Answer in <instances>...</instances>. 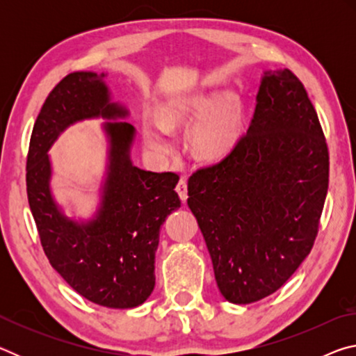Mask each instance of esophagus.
I'll return each instance as SVG.
<instances>
[{"label":"esophagus","instance_id":"obj_1","mask_svg":"<svg viewBox=\"0 0 356 356\" xmlns=\"http://www.w3.org/2000/svg\"><path fill=\"white\" fill-rule=\"evenodd\" d=\"M176 190H177V193H179L180 200H182V202H185L186 197H188V191H186V180H185V179H180V180H179Z\"/></svg>","mask_w":356,"mask_h":356}]
</instances>
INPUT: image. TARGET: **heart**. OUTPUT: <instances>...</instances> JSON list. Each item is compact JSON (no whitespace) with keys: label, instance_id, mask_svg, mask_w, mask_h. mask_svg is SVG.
Segmentation results:
<instances>
[{"label":"heart","instance_id":"heart-1","mask_svg":"<svg viewBox=\"0 0 356 356\" xmlns=\"http://www.w3.org/2000/svg\"><path fill=\"white\" fill-rule=\"evenodd\" d=\"M207 105L209 102L200 95H182L168 102L160 110V118L166 127H177L197 116ZM240 119L242 113L236 99L227 97L215 106L193 130L191 143L196 155L202 159H218L226 154L237 140ZM166 127L155 122L144 125V144L150 152L166 155L174 150V140Z\"/></svg>","mask_w":356,"mask_h":356}]
</instances>
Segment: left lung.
Segmentation results:
<instances>
[{"label":"left lung","instance_id":"1","mask_svg":"<svg viewBox=\"0 0 356 356\" xmlns=\"http://www.w3.org/2000/svg\"><path fill=\"white\" fill-rule=\"evenodd\" d=\"M330 154L292 70L265 72L246 134L188 179L196 216L227 301L248 305L284 284L309 254L328 191Z\"/></svg>","mask_w":356,"mask_h":356}]
</instances>
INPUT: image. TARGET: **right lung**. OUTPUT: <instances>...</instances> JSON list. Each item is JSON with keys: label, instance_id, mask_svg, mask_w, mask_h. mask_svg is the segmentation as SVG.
I'll return each mask as SVG.
<instances>
[{"label": "right lung", "instance_id": "right-lung-1", "mask_svg": "<svg viewBox=\"0 0 356 356\" xmlns=\"http://www.w3.org/2000/svg\"><path fill=\"white\" fill-rule=\"evenodd\" d=\"M92 72L65 75L48 94L35 119L26 159V193L42 248L51 267L84 298L106 308L144 303L155 286V251L160 227L180 207L176 172L144 171L131 165L134 125L106 122L110 165L95 220L78 225L59 212L50 193L47 150L76 120L116 119L127 110L110 102Z\"/></svg>", "mask_w": 356, "mask_h": 356}]
</instances>
